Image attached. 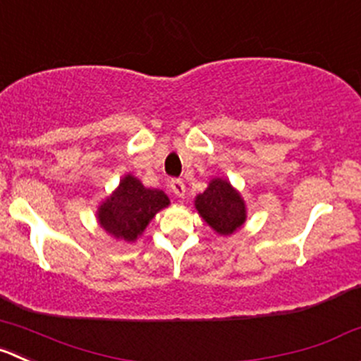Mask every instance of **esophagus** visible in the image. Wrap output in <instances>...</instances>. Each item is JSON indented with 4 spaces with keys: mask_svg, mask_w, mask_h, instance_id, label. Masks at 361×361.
Returning a JSON list of instances; mask_svg holds the SVG:
<instances>
[{
    "mask_svg": "<svg viewBox=\"0 0 361 361\" xmlns=\"http://www.w3.org/2000/svg\"><path fill=\"white\" fill-rule=\"evenodd\" d=\"M171 190H173V194L176 195V197H183L187 188H185V183L181 180H173L171 181Z\"/></svg>",
    "mask_w": 361,
    "mask_h": 361,
    "instance_id": "34e87169",
    "label": "esophagus"
}]
</instances>
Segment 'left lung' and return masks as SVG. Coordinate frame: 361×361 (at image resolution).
<instances>
[{
    "instance_id": "8db88e82",
    "label": "left lung",
    "mask_w": 361,
    "mask_h": 361,
    "mask_svg": "<svg viewBox=\"0 0 361 361\" xmlns=\"http://www.w3.org/2000/svg\"><path fill=\"white\" fill-rule=\"evenodd\" d=\"M199 216L220 236H231L247 222V204L226 178H212L202 194L194 199Z\"/></svg>"
}]
</instances>
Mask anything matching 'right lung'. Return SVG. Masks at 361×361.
<instances>
[{
  "instance_id": "add662e5",
  "label": "right lung",
  "mask_w": 361,
  "mask_h": 361,
  "mask_svg": "<svg viewBox=\"0 0 361 361\" xmlns=\"http://www.w3.org/2000/svg\"><path fill=\"white\" fill-rule=\"evenodd\" d=\"M171 204L160 188H148L134 174H125L120 185L97 208V222L114 240L137 241L155 215Z\"/></svg>"
}]
</instances>
